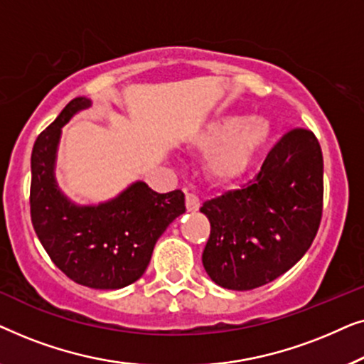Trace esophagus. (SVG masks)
<instances>
[{
  "label": "esophagus",
  "mask_w": 364,
  "mask_h": 364,
  "mask_svg": "<svg viewBox=\"0 0 364 364\" xmlns=\"http://www.w3.org/2000/svg\"><path fill=\"white\" fill-rule=\"evenodd\" d=\"M186 207L188 212H197L200 208V200L196 193H191L188 191H186Z\"/></svg>",
  "instance_id": "esophagus-1"
}]
</instances>
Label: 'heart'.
<instances>
[{"label":"heart","instance_id":"obj_1","mask_svg":"<svg viewBox=\"0 0 364 364\" xmlns=\"http://www.w3.org/2000/svg\"><path fill=\"white\" fill-rule=\"evenodd\" d=\"M270 134L267 119L225 114L198 129L191 139V149L207 154L205 172L210 181L230 183L248 171Z\"/></svg>","mask_w":364,"mask_h":364}]
</instances>
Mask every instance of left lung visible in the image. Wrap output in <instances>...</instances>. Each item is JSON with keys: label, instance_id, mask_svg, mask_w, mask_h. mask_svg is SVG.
<instances>
[{"label": "left lung", "instance_id": "1", "mask_svg": "<svg viewBox=\"0 0 364 364\" xmlns=\"http://www.w3.org/2000/svg\"><path fill=\"white\" fill-rule=\"evenodd\" d=\"M323 154L315 134L283 136L247 186L203 203L212 230L202 263L218 287L245 291L296 265L321 218Z\"/></svg>", "mask_w": 364, "mask_h": 364}]
</instances>
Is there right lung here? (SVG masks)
<instances>
[{
    "mask_svg": "<svg viewBox=\"0 0 364 364\" xmlns=\"http://www.w3.org/2000/svg\"><path fill=\"white\" fill-rule=\"evenodd\" d=\"M91 106L84 96L73 99L34 142L31 220L44 250L71 280L96 290H119L144 275L159 237L186 212V196L157 193L136 181L116 197L91 205L69 198L56 178L63 127Z\"/></svg>",
    "mask_w": 364,
    "mask_h": 364,
    "instance_id": "add662e5",
    "label": "right lung"
}]
</instances>
